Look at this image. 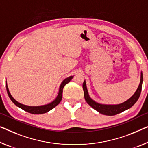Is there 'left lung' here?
I'll return each mask as SVG.
<instances>
[{"mask_svg": "<svg viewBox=\"0 0 148 148\" xmlns=\"http://www.w3.org/2000/svg\"><path fill=\"white\" fill-rule=\"evenodd\" d=\"M142 82L143 74L142 72H141L140 82L137 90H136L135 93L134 94V95L132 96L130 98H129L128 100L125 101V102L119 103V104H102V103L96 102L90 97L85 80L83 82L82 87L84 90V93L85 100L92 108L96 110V111H98L99 112V113L103 114V115L114 116L125 111V110L130 108L132 106L135 104V103L137 102L139 97L140 96L141 91H142Z\"/></svg>", "mask_w": 148, "mask_h": 148, "instance_id": "left-lung-1", "label": "left lung"}]
</instances>
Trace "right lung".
I'll return each mask as SVG.
<instances>
[{"label":"right lung","mask_w":148,"mask_h":148,"mask_svg":"<svg viewBox=\"0 0 148 148\" xmlns=\"http://www.w3.org/2000/svg\"><path fill=\"white\" fill-rule=\"evenodd\" d=\"M73 76H69L64 79L62 82L60 86V88H59V92L58 94V96L56 98H55L54 100H53L52 102H50L48 104H45L43 106H26V105H24L22 104V103H19L18 102H17L16 100H14V98L11 95L9 90H8V86H7V83L6 82V91H7L8 95L9 96L10 99L11 101L14 103L16 106L19 107L20 108L23 109L25 111L28 112V113L32 114H45L46 113V112H49L50 110H51L52 109L54 108V107H56L57 105L59 103L61 102L62 98V92H63V88L64 87V86L66 84L69 82L73 78Z\"/></svg>","instance_id":"right-lung-1"}]
</instances>
